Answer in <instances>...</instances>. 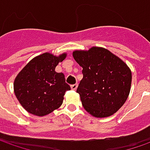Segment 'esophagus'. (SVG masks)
Instances as JSON below:
<instances>
[{
  "label": "esophagus",
  "mask_w": 150,
  "mask_h": 150,
  "mask_svg": "<svg viewBox=\"0 0 150 150\" xmlns=\"http://www.w3.org/2000/svg\"><path fill=\"white\" fill-rule=\"evenodd\" d=\"M77 87H78V84L77 83H75V84H72L71 86V88L72 90H75L76 88H77Z\"/></svg>",
  "instance_id": "obj_1"
}]
</instances>
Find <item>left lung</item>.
I'll use <instances>...</instances> for the list:
<instances>
[{
	"label": "left lung",
	"instance_id": "left-lung-1",
	"mask_svg": "<svg viewBox=\"0 0 150 150\" xmlns=\"http://www.w3.org/2000/svg\"><path fill=\"white\" fill-rule=\"evenodd\" d=\"M72 55L83 68V79L76 92L83 108L95 117L117 112L131 91V69L121 58L100 47L75 50Z\"/></svg>",
	"mask_w": 150,
	"mask_h": 150
}]
</instances>
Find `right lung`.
Masks as SVG:
<instances>
[{
  "mask_svg": "<svg viewBox=\"0 0 150 150\" xmlns=\"http://www.w3.org/2000/svg\"><path fill=\"white\" fill-rule=\"evenodd\" d=\"M66 57L67 53L41 54L33 58L15 77L14 92L28 112L43 117L61 107L65 93L71 87L66 83L64 74L56 72L55 68Z\"/></svg>",
  "mask_w": 150,
  "mask_h": 150,
  "instance_id": "right-lung-1",
  "label": "right lung"
}]
</instances>
